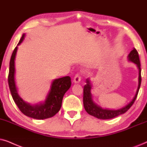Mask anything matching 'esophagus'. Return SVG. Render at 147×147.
I'll return each instance as SVG.
<instances>
[{"label": "esophagus", "mask_w": 147, "mask_h": 147, "mask_svg": "<svg viewBox=\"0 0 147 147\" xmlns=\"http://www.w3.org/2000/svg\"><path fill=\"white\" fill-rule=\"evenodd\" d=\"M81 78L79 76V75H76L75 76V77H74L73 82L75 83H79L80 81H81Z\"/></svg>", "instance_id": "1"}]
</instances>
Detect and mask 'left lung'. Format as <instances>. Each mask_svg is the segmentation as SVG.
Wrapping results in <instances>:
<instances>
[{
  "label": "left lung",
  "instance_id": "8db88e82",
  "mask_svg": "<svg viewBox=\"0 0 147 147\" xmlns=\"http://www.w3.org/2000/svg\"><path fill=\"white\" fill-rule=\"evenodd\" d=\"M128 61H130L136 64L138 69V88L136 90V94L133 97L132 101L128 103L126 105L122 108L116 109H103L102 107L97 105L96 103L94 102L93 99V95L91 94L92 84L89 78L86 79V85L84 86L83 88V105L86 111L95 118L101 120H107V119H111L113 118L122 115L123 113H126L130 107L133 105V103L136 100L137 97L138 91H139L140 84H141V68H140V62L139 59V56L137 50L134 48L130 52L128 56Z\"/></svg>",
  "mask_w": 147,
  "mask_h": 147
}]
</instances>
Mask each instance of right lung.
<instances>
[{"label": "right lung", "mask_w": 147, "mask_h": 147, "mask_svg": "<svg viewBox=\"0 0 147 147\" xmlns=\"http://www.w3.org/2000/svg\"><path fill=\"white\" fill-rule=\"evenodd\" d=\"M25 34H23L17 46L13 51L9 64V72L8 82L11 95L19 109L25 116L37 120H44L54 116L60 109L64 95L71 86V79L68 76L54 79L50 86V89L44 101L31 105L27 103L18 93V89L15 83V60L18 49L24 40Z\"/></svg>", "instance_id": "obj_1"}]
</instances>
